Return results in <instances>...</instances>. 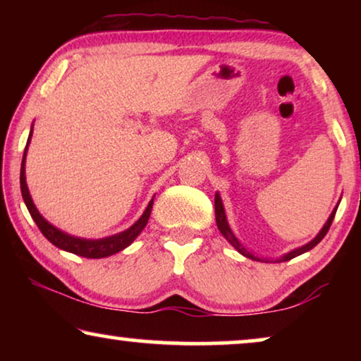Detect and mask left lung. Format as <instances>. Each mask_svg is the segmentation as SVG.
Wrapping results in <instances>:
<instances>
[{
	"label": "left lung",
	"instance_id": "obj_1",
	"mask_svg": "<svg viewBox=\"0 0 361 361\" xmlns=\"http://www.w3.org/2000/svg\"><path fill=\"white\" fill-rule=\"evenodd\" d=\"M335 212H337V207H335V210L332 212V215L329 216L327 224L324 225V228L320 230V233H319L317 236H315V238H314L312 241H310V243H307V245L302 246V248H299V250H294V251H290V253H288V255H286V256H283V258H281L279 261H289V259H293V258H295V256H299V255L305 253V251L312 250L315 245H319L320 241H322L324 236L327 235V231H329V228H330V225H332V221H334V216H335ZM215 219H216V226H219V230L221 231V235H224L225 238L228 240L230 243L235 246L236 251H240V253L243 255V256H246V258H251V259L261 261L259 258H256L255 255H251L250 251H246V250L243 248V246L240 245V241L235 238V235L231 233V230H230V226H228V221H226V216H225L224 204H221V199H220V195H219V194L215 195Z\"/></svg>",
	"mask_w": 361,
	"mask_h": 361
}]
</instances>
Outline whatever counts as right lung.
Segmentation results:
<instances>
[{"mask_svg": "<svg viewBox=\"0 0 361 361\" xmlns=\"http://www.w3.org/2000/svg\"><path fill=\"white\" fill-rule=\"evenodd\" d=\"M31 135H32V131H31ZM31 135H29L27 145H29V141H31ZM26 151H27V146H26V149H24V156H23V162H21V177H19V180H21V194H23L24 204H26L29 214H31L32 220L36 221L39 230L42 231V235L46 236V238L51 241L52 245H56L57 248L66 250V251H68V253L83 256V258H93V259L106 258V256L115 255V253H118V251L125 250L126 246H130L133 241H135L136 236L141 233L142 228L146 226L147 220H149V215H151L152 202H149V205H147L145 214L141 215V219L137 220L136 224L131 226V228H128L126 231H121V233H118V235L108 236V238L83 240V238H77V236H71V235L63 233V231H61V230H57L56 226H52L49 221L42 219V215L39 214L37 209L32 204L31 195H29V190L26 185V174H24V159H26Z\"/></svg>", "mask_w": 361, "mask_h": 361, "instance_id": "add662e5", "label": "right lung"}]
</instances>
